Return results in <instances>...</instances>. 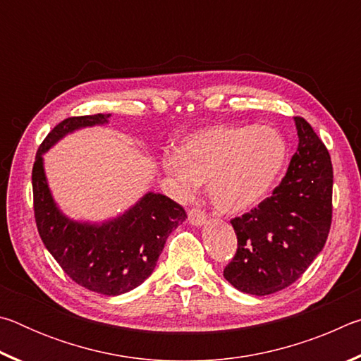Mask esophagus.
<instances>
[{"label":"esophagus","mask_w":361,"mask_h":361,"mask_svg":"<svg viewBox=\"0 0 361 361\" xmlns=\"http://www.w3.org/2000/svg\"><path fill=\"white\" fill-rule=\"evenodd\" d=\"M188 221H189V224H192V226H195V228H199V226L205 224L207 216L200 209H191L188 213Z\"/></svg>","instance_id":"obj_1"}]
</instances>
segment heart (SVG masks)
Segmentation results:
<instances>
[{
  "label": "heart",
  "mask_w": 361,
  "mask_h": 361,
  "mask_svg": "<svg viewBox=\"0 0 361 361\" xmlns=\"http://www.w3.org/2000/svg\"><path fill=\"white\" fill-rule=\"evenodd\" d=\"M286 159L288 145L272 127L213 124L183 137L175 154L162 159V172L185 199L209 181L215 210L235 216L271 195Z\"/></svg>",
  "instance_id": "obj_1"
}]
</instances>
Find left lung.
<instances>
[{"mask_svg":"<svg viewBox=\"0 0 361 361\" xmlns=\"http://www.w3.org/2000/svg\"><path fill=\"white\" fill-rule=\"evenodd\" d=\"M298 148L272 195L231 221L237 253L224 279L242 293L266 296L302 276L328 239L333 166L326 146L302 118H295Z\"/></svg>","mask_w":361,"mask_h":361,"instance_id":"1","label":"left lung"}]
</instances>
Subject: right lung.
<instances>
[{
  "mask_svg": "<svg viewBox=\"0 0 361 361\" xmlns=\"http://www.w3.org/2000/svg\"><path fill=\"white\" fill-rule=\"evenodd\" d=\"M109 116L68 118L54 127L36 152L32 185L36 226L47 252L78 285L118 296L151 276L167 237L185 221L186 212L167 195L152 191L102 221L70 218L60 209L49 186L44 154L70 133L106 126Z\"/></svg>",
  "mask_w": 361,
  "mask_h": 361,
  "instance_id": "obj_1",
  "label": "right lung"
}]
</instances>
